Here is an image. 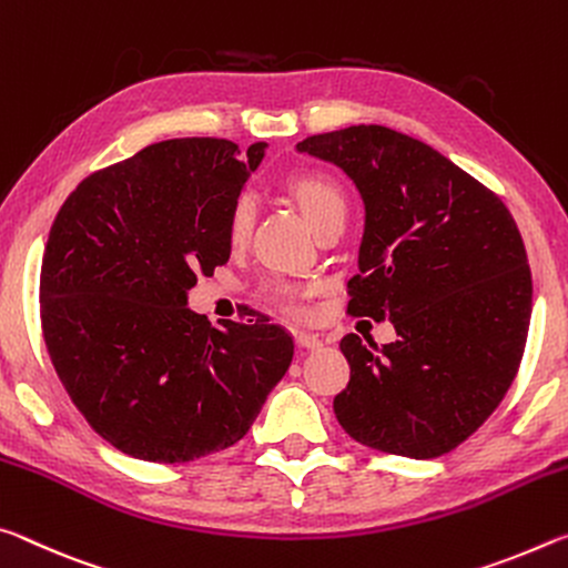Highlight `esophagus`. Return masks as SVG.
Segmentation results:
<instances>
[{
	"label": "esophagus",
	"mask_w": 568,
	"mask_h": 568,
	"mask_svg": "<svg viewBox=\"0 0 568 568\" xmlns=\"http://www.w3.org/2000/svg\"><path fill=\"white\" fill-rule=\"evenodd\" d=\"M294 342L300 349H320L322 347L320 337H314V334H304V332H296Z\"/></svg>",
	"instance_id": "obj_1"
}]
</instances>
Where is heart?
Here are the masks:
<instances>
[{"label": "heart", "instance_id": "obj_1", "mask_svg": "<svg viewBox=\"0 0 568 568\" xmlns=\"http://www.w3.org/2000/svg\"><path fill=\"white\" fill-rule=\"evenodd\" d=\"M292 193L296 203L302 206L306 221L312 223V229L327 219L329 213L345 209V196H342L337 183L324 179V175H300V179L292 181ZM254 213H256L254 196H251V193H239L234 203H231L229 219H226L229 241L241 244V241L248 236L251 223H254ZM274 300L282 306H286V310H292L294 306V296L290 290H284V286H276Z\"/></svg>", "mask_w": 568, "mask_h": 568}]
</instances>
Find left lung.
Returning <instances> with one entry per match:
<instances>
[{
	"instance_id": "obj_1",
	"label": "left lung",
	"mask_w": 568,
	"mask_h": 568,
	"mask_svg": "<svg viewBox=\"0 0 568 568\" xmlns=\"http://www.w3.org/2000/svg\"><path fill=\"white\" fill-rule=\"evenodd\" d=\"M365 203L347 312L397 339L339 342L349 383L334 415L367 448L438 458L488 420L514 383L531 322V268L510 211L435 148L385 125L312 135Z\"/></svg>"
}]
</instances>
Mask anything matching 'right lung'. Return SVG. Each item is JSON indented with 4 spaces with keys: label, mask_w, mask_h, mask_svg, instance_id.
<instances>
[{
    "label": "right lung",
    "mask_w": 568,
    "mask_h": 568,
    "mask_svg": "<svg viewBox=\"0 0 568 568\" xmlns=\"http://www.w3.org/2000/svg\"><path fill=\"white\" fill-rule=\"evenodd\" d=\"M266 143L173 138L88 175L40 274L44 345L74 407L118 450L189 463L239 443L294 357L266 320L211 327L196 274L226 264V219Z\"/></svg>",
    "instance_id": "1"
}]
</instances>
